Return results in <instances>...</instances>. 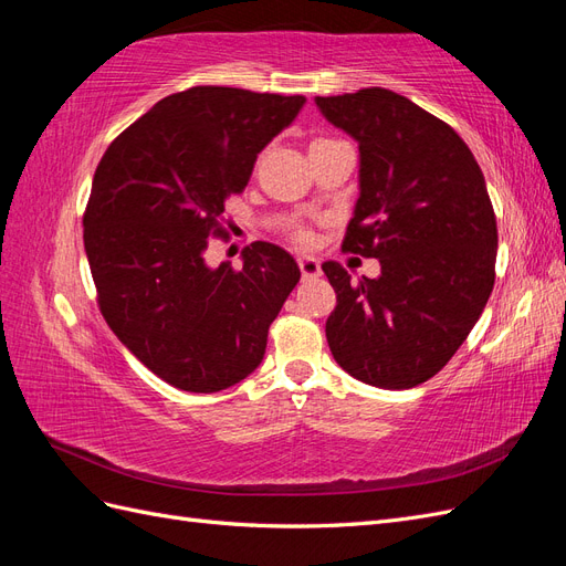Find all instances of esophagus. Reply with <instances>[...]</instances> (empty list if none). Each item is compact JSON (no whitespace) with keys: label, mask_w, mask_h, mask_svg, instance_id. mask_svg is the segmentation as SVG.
Returning <instances> with one entry per match:
<instances>
[{"label":"esophagus","mask_w":566,"mask_h":566,"mask_svg":"<svg viewBox=\"0 0 566 566\" xmlns=\"http://www.w3.org/2000/svg\"><path fill=\"white\" fill-rule=\"evenodd\" d=\"M297 264H300L304 281H312V279L321 276V262L316 260V256H300Z\"/></svg>","instance_id":"34e87169"}]
</instances>
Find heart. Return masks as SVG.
<instances>
[{
	"mask_svg": "<svg viewBox=\"0 0 566 566\" xmlns=\"http://www.w3.org/2000/svg\"><path fill=\"white\" fill-rule=\"evenodd\" d=\"M290 241H293L295 245H300V248H310L312 243H314V233L306 229V227H293L290 229Z\"/></svg>",
	"mask_w": 566,
	"mask_h": 566,
	"instance_id": "heart-1",
	"label": "heart"
}]
</instances>
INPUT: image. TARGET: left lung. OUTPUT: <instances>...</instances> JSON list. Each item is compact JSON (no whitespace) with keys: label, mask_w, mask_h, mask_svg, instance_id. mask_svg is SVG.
<instances>
[{"label":"left lung","mask_w":566,"mask_h":566,"mask_svg":"<svg viewBox=\"0 0 566 566\" xmlns=\"http://www.w3.org/2000/svg\"><path fill=\"white\" fill-rule=\"evenodd\" d=\"M316 106L361 153L342 250L382 266L354 283L323 264L337 295L325 337L356 380L410 389L451 361L489 302L499 229L486 181L455 129L401 94L368 87Z\"/></svg>","instance_id":"1"}]
</instances>
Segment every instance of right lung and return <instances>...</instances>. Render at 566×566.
<instances>
[{
  "label": "right lung",
  "instance_id": "obj_1",
  "mask_svg": "<svg viewBox=\"0 0 566 566\" xmlns=\"http://www.w3.org/2000/svg\"><path fill=\"white\" fill-rule=\"evenodd\" d=\"M304 96L191 87L158 101L101 158L84 250L96 302L117 339L184 391L227 389L262 364L269 325L300 283L283 248L254 241L243 269L205 264L229 196L245 191Z\"/></svg>",
  "mask_w": 566,
  "mask_h": 566
}]
</instances>
